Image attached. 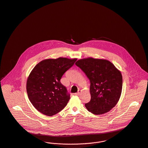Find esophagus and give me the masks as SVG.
Masks as SVG:
<instances>
[{
	"mask_svg": "<svg viewBox=\"0 0 148 148\" xmlns=\"http://www.w3.org/2000/svg\"><path fill=\"white\" fill-rule=\"evenodd\" d=\"M81 90H78V92H77V93H75V95H77V96H79V95H80V94H81Z\"/></svg>",
	"mask_w": 148,
	"mask_h": 148,
	"instance_id": "34e87169",
	"label": "esophagus"
}]
</instances>
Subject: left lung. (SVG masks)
Wrapping results in <instances>:
<instances>
[{"mask_svg":"<svg viewBox=\"0 0 148 148\" xmlns=\"http://www.w3.org/2000/svg\"><path fill=\"white\" fill-rule=\"evenodd\" d=\"M75 65L90 81L91 100L85 104L86 108L94 115L109 112L121 96L123 78L120 71L107 60L91 57L79 60Z\"/></svg>","mask_w":148,"mask_h":148,"instance_id":"1","label":"left lung"}]
</instances>
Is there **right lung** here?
<instances>
[{
	"label": "right lung",
	"instance_id": "1",
	"mask_svg": "<svg viewBox=\"0 0 148 148\" xmlns=\"http://www.w3.org/2000/svg\"><path fill=\"white\" fill-rule=\"evenodd\" d=\"M77 58L60 57L46 59L37 64L27 81L28 98L41 114L53 116L62 110L70 98L66 87L60 80Z\"/></svg>",
	"mask_w": 148,
	"mask_h": 148
}]
</instances>
